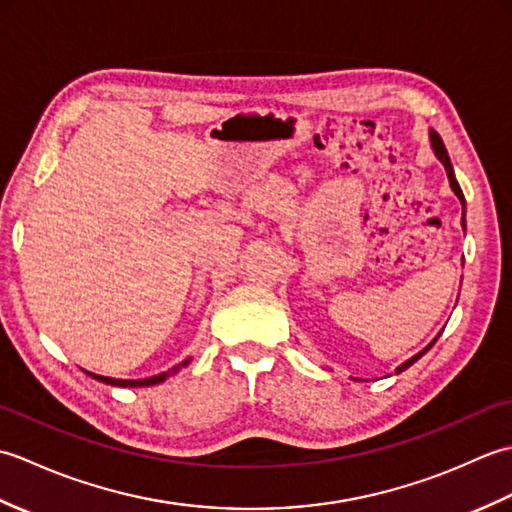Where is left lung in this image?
Returning <instances> with one entry per match:
<instances>
[{
	"mask_svg": "<svg viewBox=\"0 0 512 512\" xmlns=\"http://www.w3.org/2000/svg\"><path fill=\"white\" fill-rule=\"evenodd\" d=\"M429 140H431V149L433 151H436V158L442 162V165H444V171H447V178H449V184H451V191L455 193V195H458V200L462 202V209H464V204H466V200H464V193H462V189H460V184H458V180H455V173H453V165H451V158H449V154H447V149H444V143H442V138L436 134V132H433V129H429ZM462 226H466L464 224V217H462ZM442 334V332H440ZM440 334L436 336V339H433L427 347H422V350L416 354V356H411L409 358V361H405V363H402V365H398L396 367V374H400V372H405V369L407 367H411L413 363H416L418 361V358L420 356H424V354H427L429 350H431V347H433V343H436L438 339H440Z\"/></svg>",
	"mask_w": 512,
	"mask_h": 512,
	"instance_id": "1",
	"label": "left lung"
}]
</instances>
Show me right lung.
Here are the masks:
<instances>
[{
  "mask_svg": "<svg viewBox=\"0 0 512 512\" xmlns=\"http://www.w3.org/2000/svg\"><path fill=\"white\" fill-rule=\"evenodd\" d=\"M191 363V356L184 358V361L176 367H171L169 372H162V374H156V376H149V378H138V380H123V378H110V376H101V374H92L88 372V369H83L85 374L92 376L94 380H99V383H105V385H112V387H151V385H158V383H165V380L169 376H173L178 372L180 367H187Z\"/></svg>",
  "mask_w": 512,
  "mask_h": 512,
  "instance_id": "obj_1",
  "label": "right lung"
}]
</instances>
